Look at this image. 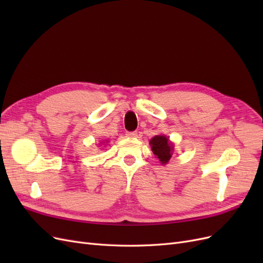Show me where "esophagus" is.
Segmentation results:
<instances>
[{"label": "esophagus", "instance_id": "esophagus-1", "mask_svg": "<svg viewBox=\"0 0 263 263\" xmlns=\"http://www.w3.org/2000/svg\"><path fill=\"white\" fill-rule=\"evenodd\" d=\"M126 135L128 137H130V138H135V137H137L138 134H137V132H128Z\"/></svg>", "mask_w": 263, "mask_h": 263}]
</instances>
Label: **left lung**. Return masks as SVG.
<instances>
[{"instance_id": "left-lung-1", "label": "left lung", "mask_w": 263, "mask_h": 263, "mask_svg": "<svg viewBox=\"0 0 263 263\" xmlns=\"http://www.w3.org/2000/svg\"><path fill=\"white\" fill-rule=\"evenodd\" d=\"M151 150L162 164L169 162L172 156V144L165 136L158 135L150 140Z\"/></svg>"}]
</instances>
